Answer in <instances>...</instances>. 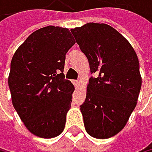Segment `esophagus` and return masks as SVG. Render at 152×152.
I'll return each instance as SVG.
<instances>
[{
    "label": "esophagus",
    "instance_id": "34e87169",
    "mask_svg": "<svg viewBox=\"0 0 152 152\" xmlns=\"http://www.w3.org/2000/svg\"><path fill=\"white\" fill-rule=\"evenodd\" d=\"M73 84H74V86H76V88H79V86H80V81H77V80L73 81Z\"/></svg>",
    "mask_w": 152,
    "mask_h": 152
}]
</instances>
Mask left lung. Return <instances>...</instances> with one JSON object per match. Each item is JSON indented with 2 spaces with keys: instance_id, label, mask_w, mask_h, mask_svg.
<instances>
[{
  "instance_id": "1",
  "label": "left lung",
  "mask_w": 152,
  "mask_h": 152,
  "mask_svg": "<svg viewBox=\"0 0 152 152\" xmlns=\"http://www.w3.org/2000/svg\"><path fill=\"white\" fill-rule=\"evenodd\" d=\"M91 72L81 106L86 132L107 139L125 128L137 104L142 86L139 60L126 38L107 23H88L71 29Z\"/></svg>"
}]
</instances>
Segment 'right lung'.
<instances>
[{"instance_id": "1", "label": "right lung", "mask_w": 152, "mask_h": 152, "mask_svg": "<svg viewBox=\"0 0 152 152\" xmlns=\"http://www.w3.org/2000/svg\"><path fill=\"white\" fill-rule=\"evenodd\" d=\"M75 44L67 28L48 26L34 31L11 60V100L26 128L41 138L64 129L74 86L64 79L66 54Z\"/></svg>"}]
</instances>
